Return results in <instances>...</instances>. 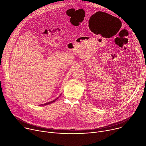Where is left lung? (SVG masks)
Listing matches in <instances>:
<instances>
[{"label":"left lung","instance_id":"8db88e82","mask_svg":"<svg viewBox=\"0 0 146 146\" xmlns=\"http://www.w3.org/2000/svg\"><path fill=\"white\" fill-rule=\"evenodd\" d=\"M115 18V19H118V21H119V19H118V18H115H115Z\"/></svg>","mask_w":146,"mask_h":146}]
</instances>
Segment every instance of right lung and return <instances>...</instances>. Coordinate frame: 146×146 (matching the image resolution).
Listing matches in <instances>:
<instances>
[{
    "instance_id": "add662e5",
    "label": "right lung",
    "mask_w": 146,
    "mask_h": 146,
    "mask_svg": "<svg viewBox=\"0 0 146 146\" xmlns=\"http://www.w3.org/2000/svg\"><path fill=\"white\" fill-rule=\"evenodd\" d=\"M61 94H60L59 95V96H58L57 98H56L55 99H54V100H51V101H50V102H46V103H43V104H39L38 105V106H44V105H49V104H51V103H53V102H55L59 98V96L61 95Z\"/></svg>"
}]
</instances>
